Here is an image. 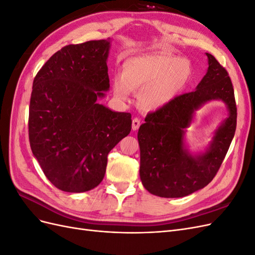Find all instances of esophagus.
I'll use <instances>...</instances> for the list:
<instances>
[{"instance_id": "esophagus-1", "label": "esophagus", "mask_w": 255, "mask_h": 255, "mask_svg": "<svg viewBox=\"0 0 255 255\" xmlns=\"http://www.w3.org/2000/svg\"><path fill=\"white\" fill-rule=\"evenodd\" d=\"M140 119H138V118H134L133 119V122H132V128H133V130H137L138 128H139V127H140Z\"/></svg>"}]
</instances>
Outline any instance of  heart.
Instances as JSON below:
<instances>
[{
    "label": "heart",
    "mask_w": 255,
    "mask_h": 255,
    "mask_svg": "<svg viewBox=\"0 0 255 255\" xmlns=\"http://www.w3.org/2000/svg\"><path fill=\"white\" fill-rule=\"evenodd\" d=\"M189 60L169 54H150L128 59L122 75L113 82L114 94L128 101L129 92H139L138 101L143 110L156 111L179 97L190 80Z\"/></svg>",
    "instance_id": "heart-1"
}]
</instances>
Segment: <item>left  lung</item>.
<instances>
[{
	"label": "left lung",
	"instance_id": "obj_1",
	"mask_svg": "<svg viewBox=\"0 0 255 255\" xmlns=\"http://www.w3.org/2000/svg\"><path fill=\"white\" fill-rule=\"evenodd\" d=\"M208 69L195 91L149 113L138 130L140 180L143 187L161 198H182L205 187L225 159L235 134L237 109L228 71L206 53ZM212 99H221L229 117L215 132L204 153L192 156L183 144V135L194 112Z\"/></svg>",
	"mask_w": 255,
	"mask_h": 255
}]
</instances>
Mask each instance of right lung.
Returning a JSON list of instances; mask_svg holds the SVG:
<instances>
[{"label":"right lung","instance_id":"add662e5","mask_svg":"<svg viewBox=\"0 0 255 255\" xmlns=\"http://www.w3.org/2000/svg\"><path fill=\"white\" fill-rule=\"evenodd\" d=\"M111 40L69 44L36 74L29 102L30 149L56 188L84 192L102 182L110 151L132 128L129 113L97 102L110 89Z\"/></svg>","mask_w":255,"mask_h":255}]
</instances>
